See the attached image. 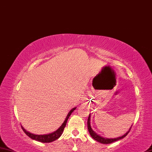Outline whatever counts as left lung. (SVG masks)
Masks as SVG:
<instances>
[{"mask_svg": "<svg viewBox=\"0 0 152 152\" xmlns=\"http://www.w3.org/2000/svg\"><path fill=\"white\" fill-rule=\"evenodd\" d=\"M87 127H88V132H89V134L91 136V137L94 139L96 141L99 142L100 143H102V144H111V143L117 141V140H121L122 138H124V137H126L127 136V134L130 132V131L131 130V128L129 129L126 133L124 135H123L121 137H118V138H103L102 136H100L98 134H96L92 130V128H91V122H90V114H89V116H88V121H87Z\"/></svg>", "mask_w": 152, "mask_h": 152, "instance_id": "obj_1", "label": "left lung"}]
</instances>
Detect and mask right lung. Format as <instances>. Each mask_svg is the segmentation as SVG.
Segmentation results:
<instances>
[{
	"label": "right lung",
	"mask_w": 152,
	"mask_h": 152,
	"mask_svg": "<svg viewBox=\"0 0 152 152\" xmlns=\"http://www.w3.org/2000/svg\"><path fill=\"white\" fill-rule=\"evenodd\" d=\"M75 108H76V107L73 108V109H71L70 110V112L68 113L66 118H65V121L64 122V123H63L62 125L56 131L53 132V133L48 134H44V135H36V134H31L29 132H27L24 128L22 126H21V127L22 128L23 131L24 132V133L26 134L28 136H29L30 138L31 139L35 140H36V141L43 142V143H50L51 142H53V141H55V140H56L57 139H58L59 137L61 136L63 132H64V128L65 127V126H66L68 118H69V116L71 114V113H72L75 110Z\"/></svg>",
	"instance_id": "right-lung-1"
}]
</instances>
